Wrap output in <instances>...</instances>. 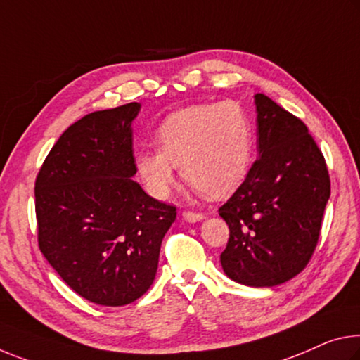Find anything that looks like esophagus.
I'll return each instance as SVG.
<instances>
[{
    "mask_svg": "<svg viewBox=\"0 0 360 360\" xmlns=\"http://www.w3.org/2000/svg\"><path fill=\"white\" fill-rule=\"evenodd\" d=\"M182 218H184L187 222H198L205 218V214L193 213V211H182Z\"/></svg>",
    "mask_w": 360,
    "mask_h": 360,
    "instance_id": "1",
    "label": "esophagus"
}]
</instances>
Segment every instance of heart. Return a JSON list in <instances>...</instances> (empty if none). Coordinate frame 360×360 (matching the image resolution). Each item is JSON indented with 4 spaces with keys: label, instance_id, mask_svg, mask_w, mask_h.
I'll return each instance as SVG.
<instances>
[{
    "label": "heart",
    "instance_id": "1",
    "mask_svg": "<svg viewBox=\"0 0 360 360\" xmlns=\"http://www.w3.org/2000/svg\"><path fill=\"white\" fill-rule=\"evenodd\" d=\"M155 146L134 155L136 173L152 197H169L179 167L182 178L205 195L222 198L242 186L252 168L253 123L233 101L189 105L160 123Z\"/></svg>",
    "mask_w": 360,
    "mask_h": 360
}]
</instances>
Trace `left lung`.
Masks as SVG:
<instances>
[{
  "label": "left lung",
  "mask_w": 360,
  "mask_h": 360,
  "mask_svg": "<svg viewBox=\"0 0 360 360\" xmlns=\"http://www.w3.org/2000/svg\"><path fill=\"white\" fill-rule=\"evenodd\" d=\"M258 160L219 208L229 226L221 266L233 282L276 287L304 269L330 198L322 152L306 124L264 94H255Z\"/></svg>",
  "instance_id": "obj_1"
}]
</instances>
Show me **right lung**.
Wrapping results in <instances>:
<instances>
[{
    "mask_svg": "<svg viewBox=\"0 0 360 360\" xmlns=\"http://www.w3.org/2000/svg\"><path fill=\"white\" fill-rule=\"evenodd\" d=\"M141 104L93 112L68 127L35 182L38 243L73 292L101 306L141 298L155 278L176 208L133 181Z\"/></svg>",
    "mask_w": 360,
    "mask_h": 360,
    "instance_id": "right-lung-1",
    "label": "right lung"
}]
</instances>
